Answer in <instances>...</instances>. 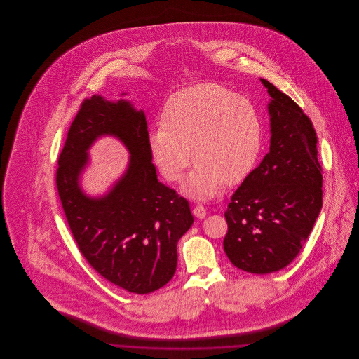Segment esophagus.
<instances>
[{"instance_id":"34e87169","label":"esophagus","mask_w":359,"mask_h":359,"mask_svg":"<svg viewBox=\"0 0 359 359\" xmlns=\"http://www.w3.org/2000/svg\"><path fill=\"white\" fill-rule=\"evenodd\" d=\"M192 214L199 218V219H203L205 215H207V211H205V207L202 205H195L192 208Z\"/></svg>"}]
</instances>
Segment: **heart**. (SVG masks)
I'll list each match as a JSON object with an SVG mask.
<instances>
[{
    "mask_svg": "<svg viewBox=\"0 0 359 359\" xmlns=\"http://www.w3.org/2000/svg\"><path fill=\"white\" fill-rule=\"evenodd\" d=\"M261 144L262 129L253 103L215 83L173 94L163 107L161 126L149 133L154 163L170 182L183 179L194 152L198 163L187 189L198 196H211L224 183L246 177Z\"/></svg>",
    "mask_w": 359,
    "mask_h": 359,
    "instance_id": "b5f03b06",
    "label": "heart"
}]
</instances>
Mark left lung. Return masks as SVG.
<instances>
[{
	"label": "left lung",
	"mask_w": 359,
	"mask_h": 359,
	"mask_svg": "<svg viewBox=\"0 0 359 359\" xmlns=\"http://www.w3.org/2000/svg\"><path fill=\"white\" fill-rule=\"evenodd\" d=\"M272 101L271 149L231 196L224 253L249 273L277 272L299 255L322 208L323 170L312 121L287 94L261 79Z\"/></svg>",
	"instance_id": "obj_1"
}]
</instances>
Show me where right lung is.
Segmentation results:
<instances>
[{
	"instance_id": "right-lung-1",
	"label": "right lung",
	"mask_w": 359,
	"mask_h": 359,
	"mask_svg": "<svg viewBox=\"0 0 359 359\" xmlns=\"http://www.w3.org/2000/svg\"><path fill=\"white\" fill-rule=\"evenodd\" d=\"M101 134L121 137L133 157L114 191L90 200L77 187V175L86 148ZM56 188L72 237L103 278L137 294L160 290L171 280L177 241L194 218L187 199L157 180L142 111L123 100H83L57 160Z\"/></svg>"
}]
</instances>
